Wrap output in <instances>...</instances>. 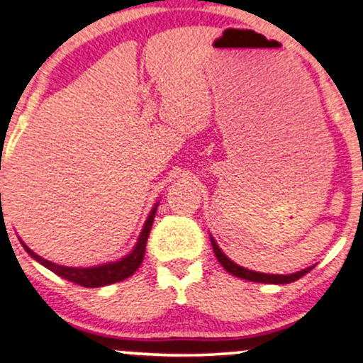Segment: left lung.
I'll list each match as a JSON object with an SVG mask.
<instances>
[{
    "instance_id": "obj_1",
    "label": "left lung",
    "mask_w": 363,
    "mask_h": 363,
    "mask_svg": "<svg viewBox=\"0 0 363 363\" xmlns=\"http://www.w3.org/2000/svg\"><path fill=\"white\" fill-rule=\"evenodd\" d=\"M210 240H211V245H213V252H215L216 259H218L220 264H222L228 273L234 274V277H237V278H242V280L256 281V283H274V285H285V283H291V281L298 280V278H302L303 274L309 273L311 269L314 268V266H309V268L301 269V272L291 273V274L257 273V272H252V269L244 268V266H239L237 262H234L232 259H228V257L225 256L223 251L218 247V244H216V240L211 235H210Z\"/></svg>"
}]
</instances>
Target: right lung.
Here are the masks:
<instances>
[{"instance_id":"right-lung-1","label":"right lung","mask_w":363,"mask_h":363,"mask_svg":"<svg viewBox=\"0 0 363 363\" xmlns=\"http://www.w3.org/2000/svg\"><path fill=\"white\" fill-rule=\"evenodd\" d=\"M157 206H158V203H155V206H153L152 211H150L148 218L145 220V225H143V228H141L140 237H138V240H136L133 251L126 254L124 257H121V259L106 262V264L91 266V268H73V266H61V264H56V262H51V261L44 259V257H40L39 254H35L30 247H27L23 242H22V245L25 247V251L30 254V256L34 257L37 262H40V264L45 266L48 269H51V272L56 273L57 277L65 278V280L77 283V285L86 286V289H97V286L111 285V283H118V281L126 280V278L131 277V274L140 268L141 262H143L145 249H147V240H148L150 230H152L153 218H155Z\"/></svg>"}]
</instances>
